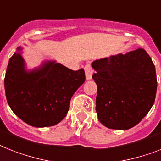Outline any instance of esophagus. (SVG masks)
Instances as JSON below:
<instances>
[{"label": "esophagus", "mask_w": 161, "mask_h": 161, "mask_svg": "<svg viewBox=\"0 0 161 161\" xmlns=\"http://www.w3.org/2000/svg\"><path fill=\"white\" fill-rule=\"evenodd\" d=\"M85 72H86V80H91L92 79V75H93V69L90 65H86L85 66Z\"/></svg>", "instance_id": "obj_1"}]
</instances>
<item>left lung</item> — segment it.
Returning <instances> with one entry per match:
<instances>
[{"mask_svg": "<svg viewBox=\"0 0 161 161\" xmlns=\"http://www.w3.org/2000/svg\"><path fill=\"white\" fill-rule=\"evenodd\" d=\"M96 72V112L108 128L127 130L142 121L154 104L157 90L155 67L142 48L92 62Z\"/></svg>", "mask_w": 161, "mask_h": 161, "instance_id": "1", "label": "left lung"}]
</instances>
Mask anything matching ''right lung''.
<instances>
[{"instance_id": "1", "label": "right lung", "mask_w": 161, "mask_h": 161, "mask_svg": "<svg viewBox=\"0 0 161 161\" xmlns=\"http://www.w3.org/2000/svg\"><path fill=\"white\" fill-rule=\"evenodd\" d=\"M22 49L17 47L6 69L8 104L29 125H56L66 117L71 97L86 80L85 71H72L56 61H44L38 67L27 70Z\"/></svg>"}]
</instances>
